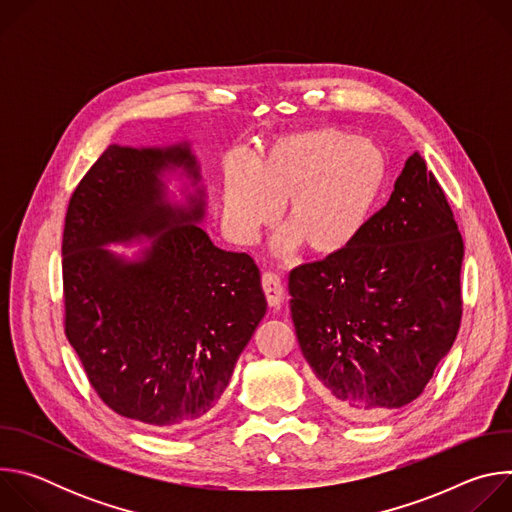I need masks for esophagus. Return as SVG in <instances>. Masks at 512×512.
I'll return each instance as SVG.
<instances>
[{
	"instance_id": "34e87169",
	"label": "esophagus",
	"mask_w": 512,
	"mask_h": 512,
	"mask_svg": "<svg viewBox=\"0 0 512 512\" xmlns=\"http://www.w3.org/2000/svg\"><path fill=\"white\" fill-rule=\"evenodd\" d=\"M261 285H263V291H265V298H267L269 306L279 308L281 302H283V283H281L279 275L273 273V271H265L263 277H261Z\"/></svg>"
}]
</instances>
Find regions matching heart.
Returning <instances> with one entry per match:
<instances>
[{"label":"heart","instance_id":"heart-1","mask_svg":"<svg viewBox=\"0 0 512 512\" xmlns=\"http://www.w3.org/2000/svg\"><path fill=\"white\" fill-rule=\"evenodd\" d=\"M255 176L225 172V221L239 243H253L285 204L277 251L304 243L314 255L344 253L367 227L387 184V160L377 145L340 129L285 135L255 158Z\"/></svg>","mask_w":512,"mask_h":512}]
</instances>
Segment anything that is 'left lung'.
<instances>
[{"mask_svg": "<svg viewBox=\"0 0 512 512\" xmlns=\"http://www.w3.org/2000/svg\"><path fill=\"white\" fill-rule=\"evenodd\" d=\"M462 259L446 194L415 152L344 253L289 273L302 354L340 415L377 421L423 393L460 328Z\"/></svg>", "mask_w": 512, "mask_h": 512, "instance_id": "8db88e82", "label": "left lung"}]
</instances>
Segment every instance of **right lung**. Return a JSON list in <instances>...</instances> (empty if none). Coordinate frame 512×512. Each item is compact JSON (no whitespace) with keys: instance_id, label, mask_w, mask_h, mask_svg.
Listing matches in <instances>:
<instances>
[{"instance_id":"obj_1","label":"right lung","mask_w":512,"mask_h":512,"mask_svg":"<svg viewBox=\"0 0 512 512\" xmlns=\"http://www.w3.org/2000/svg\"><path fill=\"white\" fill-rule=\"evenodd\" d=\"M178 173L193 192L167 200ZM190 143L109 145L72 192L62 235L64 332L97 395L154 429L206 415L265 316L247 253L216 247L202 223L206 192ZM153 243L129 260L104 247Z\"/></svg>"}]
</instances>
